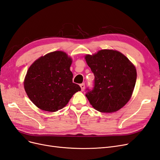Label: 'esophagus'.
<instances>
[{"label": "esophagus", "mask_w": 160, "mask_h": 160, "mask_svg": "<svg viewBox=\"0 0 160 160\" xmlns=\"http://www.w3.org/2000/svg\"><path fill=\"white\" fill-rule=\"evenodd\" d=\"M80 88H81L82 91H84V88H85V84H84V83H82V84H81L80 85Z\"/></svg>", "instance_id": "esophagus-1"}]
</instances>
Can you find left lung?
Listing matches in <instances>:
<instances>
[{
    "label": "left lung",
    "mask_w": 160,
    "mask_h": 160,
    "mask_svg": "<svg viewBox=\"0 0 160 160\" xmlns=\"http://www.w3.org/2000/svg\"><path fill=\"white\" fill-rule=\"evenodd\" d=\"M94 74V87L86 96L95 110L113 113L130 100L136 82V66L116 50L103 49L84 56Z\"/></svg>",
    "instance_id": "obj_1"
}]
</instances>
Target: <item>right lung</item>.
I'll list each match as a JSON object with an SVG mask.
<instances>
[{"mask_svg": "<svg viewBox=\"0 0 160 160\" xmlns=\"http://www.w3.org/2000/svg\"><path fill=\"white\" fill-rule=\"evenodd\" d=\"M72 59L58 50L40 56L30 65L24 80L29 99L39 109L54 112L65 107L80 87L72 82Z\"/></svg>", "mask_w": 160, "mask_h": 160, "instance_id": "obj_1", "label": "right lung"}]
</instances>
